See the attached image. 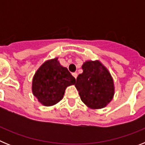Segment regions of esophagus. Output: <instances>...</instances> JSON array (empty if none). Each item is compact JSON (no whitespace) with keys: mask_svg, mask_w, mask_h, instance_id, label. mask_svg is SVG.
<instances>
[{"mask_svg":"<svg viewBox=\"0 0 145 145\" xmlns=\"http://www.w3.org/2000/svg\"><path fill=\"white\" fill-rule=\"evenodd\" d=\"M72 75H73V77H74V78H75L76 79L77 76H78V74H77L76 72H73V73H72Z\"/></svg>","mask_w":145,"mask_h":145,"instance_id":"obj_1","label":"esophagus"}]
</instances>
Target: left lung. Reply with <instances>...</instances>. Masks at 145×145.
I'll return each mask as SVG.
<instances>
[{"label": "left lung", "instance_id": "8db88e82", "mask_svg": "<svg viewBox=\"0 0 145 145\" xmlns=\"http://www.w3.org/2000/svg\"><path fill=\"white\" fill-rule=\"evenodd\" d=\"M75 87L82 102L91 109H102L113 99L115 86L110 72L99 60L86 61Z\"/></svg>", "mask_w": 145, "mask_h": 145}]
</instances>
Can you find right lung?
I'll return each mask as SVG.
<instances>
[{"instance_id":"add662e5","label":"right lung","mask_w":145,"mask_h":145,"mask_svg":"<svg viewBox=\"0 0 145 145\" xmlns=\"http://www.w3.org/2000/svg\"><path fill=\"white\" fill-rule=\"evenodd\" d=\"M75 84V78L67 67L60 65L58 57H56L45 61L35 72L32 91L40 103L49 107L61 101L67 87Z\"/></svg>"}]
</instances>
